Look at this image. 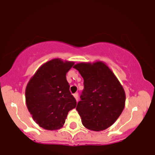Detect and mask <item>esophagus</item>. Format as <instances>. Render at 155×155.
Listing matches in <instances>:
<instances>
[{
	"label": "esophagus",
	"instance_id": "obj_1",
	"mask_svg": "<svg viewBox=\"0 0 155 155\" xmlns=\"http://www.w3.org/2000/svg\"><path fill=\"white\" fill-rule=\"evenodd\" d=\"M74 98H75L76 101H78V94H74Z\"/></svg>",
	"mask_w": 155,
	"mask_h": 155
}]
</instances>
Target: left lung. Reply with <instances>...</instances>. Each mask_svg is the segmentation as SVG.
Listing matches in <instances>:
<instances>
[{"mask_svg": "<svg viewBox=\"0 0 155 155\" xmlns=\"http://www.w3.org/2000/svg\"><path fill=\"white\" fill-rule=\"evenodd\" d=\"M84 79V89L76 110L88 130L100 132L111 127L125 107L126 94L122 85L104 62L97 61L76 64Z\"/></svg>", "mask_w": 155, "mask_h": 155, "instance_id": "1", "label": "left lung"}]
</instances>
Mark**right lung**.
I'll return each mask as SVG.
<instances>
[{
  "label": "right lung",
  "mask_w": 155,
  "mask_h": 155,
  "mask_svg": "<svg viewBox=\"0 0 155 155\" xmlns=\"http://www.w3.org/2000/svg\"><path fill=\"white\" fill-rule=\"evenodd\" d=\"M74 61L56 58L38 68L25 88V103L35 122L46 130L62 128L68 111L76 107L66 73Z\"/></svg>",
  "instance_id": "obj_1"
}]
</instances>
